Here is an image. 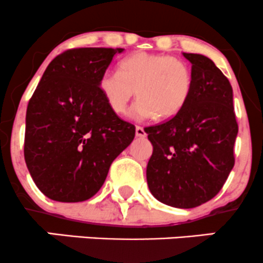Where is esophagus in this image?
I'll list each match as a JSON object with an SVG mask.
<instances>
[{"label":"esophagus","mask_w":263,"mask_h":263,"mask_svg":"<svg viewBox=\"0 0 263 263\" xmlns=\"http://www.w3.org/2000/svg\"><path fill=\"white\" fill-rule=\"evenodd\" d=\"M136 136L137 137H146V131L143 129V127L136 126Z\"/></svg>","instance_id":"esophagus-1"}]
</instances>
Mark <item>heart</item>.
I'll return each mask as SVG.
<instances>
[{
    "label": "heart",
    "instance_id": "heart-1",
    "mask_svg": "<svg viewBox=\"0 0 263 263\" xmlns=\"http://www.w3.org/2000/svg\"><path fill=\"white\" fill-rule=\"evenodd\" d=\"M99 92L110 109L124 115L135 96L140 97L134 115L147 120L175 117L184 108L193 89L190 66L165 54L135 52L120 63V71L106 70L98 81Z\"/></svg>",
    "mask_w": 263,
    "mask_h": 263
}]
</instances>
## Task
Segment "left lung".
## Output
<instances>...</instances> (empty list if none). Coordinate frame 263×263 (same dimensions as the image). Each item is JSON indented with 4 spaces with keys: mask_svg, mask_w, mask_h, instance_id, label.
<instances>
[{
    "mask_svg": "<svg viewBox=\"0 0 263 263\" xmlns=\"http://www.w3.org/2000/svg\"><path fill=\"white\" fill-rule=\"evenodd\" d=\"M182 55L192 63V95L175 117L145 128L154 146L146 178L157 200L189 209L211 200L224 185L234 166L238 124L224 74L204 55Z\"/></svg>",
    "mask_w": 263,
    "mask_h": 263,
    "instance_id": "1",
    "label": "left lung"
}]
</instances>
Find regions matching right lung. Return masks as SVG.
Here are the masks:
<instances>
[{"label": "right lung", "instance_id": "right-lung-1", "mask_svg": "<svg viewBox=\"0 0 263 263\" xmlns=\"http://www.w3.org/2000/svg\"><path fill=\"white\" fill-rule=\"evenodd\" d=\"M124 49L78 48L51 60L26 110L24 155L40 192L64 203L92 198L135 137L99 92L98 81Z\"/></svg>", "mask_w": 263, "mask_h": 263}]
</instances>
